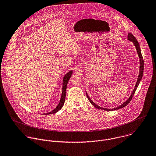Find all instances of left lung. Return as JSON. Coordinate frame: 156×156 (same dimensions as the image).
Instances as JSON below:
<instances>
[{
  "instance_id": "left-lung-1",
  "label": "left lung",
  "mask_w": 156,
  "mask_h": 156,
  "mask_svg": "<svg viewBox=\"0 0 156 156\" xmlns=\"http://www.w3.org/2000/svg\"><path fill=\"white\" fill-rule=\"evenodd\" d=\"M128 40L130 41H132L134 45H135L136 48V50H137V52L139 55V57L140 58V70H139V76H138V78H137V82L136 83V85H135V88L133 89V91L132 92V94H131L130 97L129 98V99L126 101L124 102L123 104H122L121 106L116 108H113V109H106V108H101L98 106H97L95 103H94L92 100L89 97V96L88 95L87 93V96L88 97V99L89 100L90 103L94 106L97 109H101V110H105V111H115V110H118L119 109H121V108H122L124 107H125L126 106H127L129 103L130 101L132 100L134 94L135 93V91L137 89L140 80H141V79L142 77V76H143V73H144V59H143V57L142 56V53H141V51H140V46L139 44V43L138 41H137V40L135 38V37H134L133 35L132 34V33H129L128 34Z\"/></svg>"
}]
</instances>
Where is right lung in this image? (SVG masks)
Here are the masks:
<instances>
[{"label":"right lung","mask_w":156,"mask_h":156,"mask_svg":"<svg viewBox=\"0 0 156 156\" xmlns=\"http://www.w3.org/2000/svg\"><path fill=\"white\" fill-rule=\"evenodd\" d=\"M73 73L72 71H70L69 72H68L66 74V76H64V79H63V83H62V96H61V98L60 100V102L59 103V105L57 106V107L51 112H50L48 113H45V115H48V114H52V113H55L59 111L63 106V105H64V102L66 100V89H67V83L68 82V80L69 79V78L71 77V76Z\"/></svg>","instance_id":"1"}]
</instances>
